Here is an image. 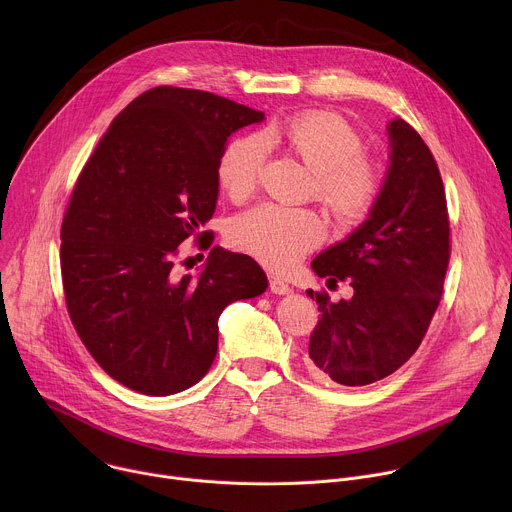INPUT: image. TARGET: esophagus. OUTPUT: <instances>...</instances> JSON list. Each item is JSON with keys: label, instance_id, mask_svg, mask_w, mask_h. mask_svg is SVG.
I'll return each instance as SVG.
<instances>
[{"label": "esophagus", "instance_id": "1", "mask_svg": "<svg viewBox=\"0 0 512 512\" xmlns=\"http://www.w3.org/2000/svg\"><path fill=\"white\" fill-rule=\"evenodd\" d=\"M269 289L273 291V294H277V296H285V294H289V291H291V287L283 279H279V277H269Z\"/></svg>", "mask_w": 512, "mask_h": 512}]
</instances>
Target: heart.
<instances>
[{"mask_svg":"<svg viewBox=\"0 0 512 512\" xmlns=\"http://www.w3.org/2000/svg\"><path fill=\"white\" fill-rule=\"evenodd\" d=\"M281 143L314 174L312 192L338 223L367 216L381 192V168L362 152L360 133L328 111H304L283 119L261 135L239 137L218 162V184L235 202L249 198L261 180L267 145ZM324 239V223L312 208L259 204L239 214L229 227L235 249L273 271H289Z\"/></svg>","mask_w":512,"mask_h":512,"instance_id":"heart-1","label":"heart"}]
</instances>
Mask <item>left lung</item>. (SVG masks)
<instances>
[{
	"instance_id": "obj_1",
	"label": "left lung",
	"mask_w": 512,
	"mask_h": 512,
	"mask_svg": "<svg viewBox=\"0 0 512 512\" xmlns=\"http://www.w3.org/2000/svg\"><path fill=\"white\" fill-rule=\"evenodd\" d=\"M391 166L371 216L346 241L312 261L328 287L354 296L330 302L308 289L320 320L310 336L316 377L362 387L393 375L419 348L440 306L450 261V221L440 168L403 119L389 123Z\"/></svg>"
}]
</instances>
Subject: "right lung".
Returning a JSON list of instances; mask_svg holds the SVG:
<instances>
[{"label": "right lung", "instance_id": "obj_1", "mask_svg": "<svg viewBox=\"0 0 512 512\" xmlns=\"http://www.w3.org/2000/svg\"><path fill=\"white\" fill-rule=\"evenodd\" d=\"M261 119L206 91L154 87L111 121L72 188L60 229L66 310L99 367L131 391L196 385L216 356L218 316L267 289L249 255L221 247L196 278L175 271L182 242L212 245L200 229L229 135Z\"/></svg>", "mask_w": 512, "mask_h": 512}]
</instances>
